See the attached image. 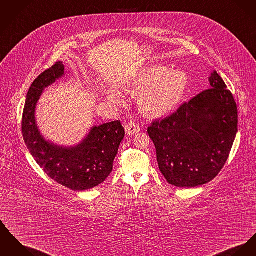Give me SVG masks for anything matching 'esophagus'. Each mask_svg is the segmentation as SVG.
Masks as SVG:
<instances>
[{
	"label": "esophagus",
	"mask_w": 256,
	"mask_h": 256,
	"mask_svg": "<svg viewBox=\"0 0 256 256\" xmlns=\"http://www.w3.org/2000/svg\"><path fill=\"white\" fill-rule=\"evenodd\" d=\"M140 130V126L136 124L135 122H129L126 126H125V131L128 135H135L136 133H138Z\"/></svg>",
	"instance_id": "34e87169"
}]
</instances>
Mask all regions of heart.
I'll return each instance as SVG.
<instances>
[{
	"label": "heart",
	"instance_id": "heart-1",
	"mask_svg": "<svg viewBox=\"0 0 256 256\" xmlns=\"http://www.w3.org/2000/svg\"><path fill=\"white\" fill-rule=\"evenodd\" d=\"M188 76L180 70L156 65L142 70L132 80L129 90L138 95L140 112L150 118H161L174 112L182 102L188 89ZM114 102H122L116 92L110 94Z\"/></svg>",
	"mask_w": 256,
	"mask_h": 256
}]
</instances>
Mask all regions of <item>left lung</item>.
<instances>
[{
  "mask_svg": "<svg viewBox=\"0 0 256 256\" xmlns=\"http://www.w3.org/2000/svg\"><path fill=\"white\" fill-rule=\"evenodd\" d=\"M208 80V89L148 129L159 170L178 188H196L212 180L225 165L238 132L232 93L216 70Z\"/></svg>",
  "mask_w": 256,
  "mask_h": 256,
  "instance_id": "1",
  "label": "left lung"
}]
</instances>
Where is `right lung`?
Wrapping results in <instances>:
<instances>
[{
	"label": "right lung",
	"instance_id": "right-lung-1",
	"mask_svg": "<svg viewBox=\"0 0 256 256\" xmlns=\"http://www.w3.org/2000/svg\"><path fill=\"white\" fill-rule=\"evenodd\" d=\"M65 67L56 62L42 72L30 87L22 116L24 142L46 174L65 188L84 191L98 186L112 170L125 131L120 120L94 126L76 146L63 148L44 140L36 123L34 112L44 88L64 76Z\"/></svg>",
	"mask_w": 256,
	"mask_h": 256
}]
</instances>
